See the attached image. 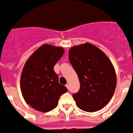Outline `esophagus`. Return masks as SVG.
I'll return each instance as SVG.
<instances>
[{
    "instance_id": "esophagus-1",
    "label": "esophagus",
    "mask_w": 133,
    "mask_h": 133,
    "mask_svg": "<svg viewBox=\"0 0 133 133\" xmlns=\"http://www.w3.org/2000/svg\"><path fill=\"white\" fill-rule=\"evenodd\" d=\"M66 88H67V89H69V83H67V84H66Z\"/></svg>"
}]
</instances>
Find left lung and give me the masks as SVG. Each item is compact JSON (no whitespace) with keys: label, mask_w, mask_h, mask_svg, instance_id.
Instances as JSON below:
<instances>
[{"label":"left lung","mask_w":133,"mask_h":133,"mask_svg":"<svg viewBox=\"0 0 133 133\" xmlns=\"http://www.w3.org/2000/svg\"><path fill=\"white\" fill-rule=\"evenodd\" d=\"M69 59L81 83L80 90L72 94L77 107L86 112L102 109L112 98L116 86V72L110 59L89 43L71 48Z\"/></svg>","instance_id":"obj_1"}]
</instances>
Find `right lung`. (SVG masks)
I'll return each mask as SVG.
<instances>
[{"label":"right lung","mask_w":133,"mask_h":133,"mask_svg":"<svg viewBox=\"0 0 133 133\" xmlns=\"http://www.w3.org/2000/svg\"><path fill=\"white\" fill-rule=\"evenodd\" d=\"M64 49L44 44L28 58L23 68L20 87L23 98L35 110L48 112L55 108L61 95L68 90L58 83L54 66Z\"/></svg>","instance_id":"1"}]
</instances>
